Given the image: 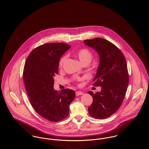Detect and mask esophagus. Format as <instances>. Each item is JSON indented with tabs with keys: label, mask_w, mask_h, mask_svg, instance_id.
<instances>
[{
	"label": "esophagus",
	"mask_w": 149,
	"mask_h": 149,
	"mask_svg": "<svg viewBox=\"0 0 149 149\" xmlns=\"http://www.w3.org/2000/svg\"><path fill=\"white\" fill-rule=\"evenodd\" d=\"M84 93L81 92V91H78L76 92V96H79V95H83Z\"/></svg>",
	"instance_id": "obj_1"
}]
</instances>
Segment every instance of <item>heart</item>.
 I'll return each mask as SVG.
<instances>
[{
  "label": "heart",
  "instance_id": "obj_1",
  "mask_svg": "<svg viewBox=\"0 0 149 149\" xmlns=\"http://www.w3.org/2000/svg\"><path fill=\"white\" fill-rule=\"evenodd\" d=\"M76 55L78 57L79 60L82 64H83L85 62L90 63L93 56L92 52L86 49H82L78 50V51L76 52ZM66 58H67V56L65 55L60 59L59 63H58L60 67H62L63 66Z\"/></svg>",
  "mask_w": 149,
  "mask_h": 149
}]
</instances>
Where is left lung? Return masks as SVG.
<instances>
[{
	"instance_id": "1",
	"label": "left lung",
	"mask_w": 149,
	"mask_h": 149,
	"mask_svg": "<svg viewBox=\"0 0 149 149\" xmlns=\"http://www.w3.org/2000/svg\"><path fill=\"white\" fill-rule=\"evenodd\" d=\"M84 43L95 50L99 57L93 81L94 85L101 86V91L88 92L93 99L88 112L94 118L105 119L118 109L125 96L129 80L126 60L118 47L104 38L86 40Z\"/></svg>"
}]
</instances>
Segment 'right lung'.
<instances>
[{
    "label": "right lung",
    "mask_w": 149,
    "mask_h": 149,
    "mask_svg": "<svg viewBox=\"0 0 149 149\" xmlns=\"http://www.w3.org/2000/svg\"><path fill=\"white\" fill-rule=\"evenodd\" d=\"M71 47L65 43H49L32 50L26 61L23 78L29 102L36 112L51 122L63 120L69 113L75 93L54 89L60 58Z\"/></svg>",
    "instance_id": "1"
}]
</instances>
